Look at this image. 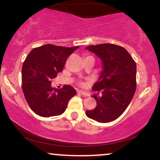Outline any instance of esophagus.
Segmentation results:
<instances>
[{
    "mask_svg": "<svg viewBox=\"0 0 160 160\" xmlns=\"http://www.w3.org/2000/svg\"><path fill=\"white\" fill-rule=\"evenodd\" d=\"M78 93L80 95H83V96H85V97H86V96H89V94H88L87 92H84V91H82V90H80V91H78Z\"/></svg>",
    "mask_w": 160,
    "mask_h": 160,
    "instance_id": "34e87169",
    "label": "esophagus"
}]
</instances>
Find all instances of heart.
<instances>
[{
	"label": "heart",
	"mask_w": 160,
	"mask_h": 160,
	"mask_svg": "<svg viewBox=\"0 0 160 160\" xmlns=\"http://www.w3.org/2000/svg\"><path fill=\"white\" fill-rule=\"evenodd\" d=\"M81 85H83V83H81Z\"/></svg>",
	"instance_id": "obj_1"
}]
</instances>
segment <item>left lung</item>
Instances as JSON below:
<instances>
[{
    "mask_svg": "<svg viewBox=\"0 0 160 160\" xmlns=\"http://www.w3.org/2000/svg\"><path fill=\"white\" fill-rule=\"evenodd\" d=\"M102 61V71L92 87L102 95H93L95 108L86 111L89 118L98 122H110L122 115L131 102L136 89V64L126 49L104 43L86 47Z\"/></svg>",
    "mask_w": 160,
    "mask_h": 160,
    "instance_id": "1",
    "label": "left lung"
}]
</instances>
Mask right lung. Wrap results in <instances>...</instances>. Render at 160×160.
<instances>
[{"label":"right lung","mask_w":160,"mask_h":160,"mask_svg":"<svg viewBox=\"0 0 160 160\" xmlns=\"http://www.w3.org/2000/svg\"><path fill=\"white\" fill-rule=\"evenodd\" d=\"M78 49L46 44L33 49L28 55L22 68V87L28 104L36 114L43 117L61 115L76 95L71 86L52 88L50 80L62 72L68 57Z\"/></svg>","instance_id":"add662e5"}]
</instances>
